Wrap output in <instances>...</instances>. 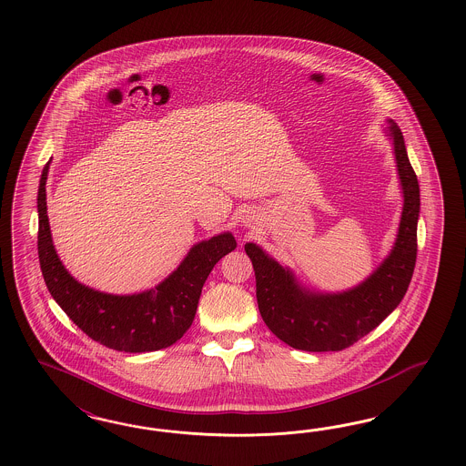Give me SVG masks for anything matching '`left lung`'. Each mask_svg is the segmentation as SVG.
Returning a JSON list of instances; mask_svg holds the SVG:
<instances>
[{"label":"left lung","mask_w":466,"mask_h":466,"mask_svg":"<svg viewBox=\"0 0 466 466\" xmlns=\"http://www.w3.org/2000/svg\"><path fill=\"white\" fill-rule=\"evenodd\" d=\"M388 135L395 145L396 167L403 187V212L395 246L366 282L341 294H316L297 283L259 246L248 242L253 261L258 309L271 333L306 352H339L366 337L396 309L407 294L417 261V220L420 191L410 164L401 129L390 121Z\"/></svg>","instance_id":"obj_1"}]
</instances>
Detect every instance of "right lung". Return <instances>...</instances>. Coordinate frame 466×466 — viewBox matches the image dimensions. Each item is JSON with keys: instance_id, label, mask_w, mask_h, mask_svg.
<instances>
[{"instance_id": "1", "label": "right lung", "mask_w": 466, "mask_h": 466, "mask_svg": "<svg viewBox=\"0 0 466 466\" xmlns=\"http://www.w3.org/2000/svg\"><path fill=\"white\" fill-rule=\"evenodd\" d=\"M49 162L39 181L37 251L53 299L85 335L119 352H154L183 337L197 314L203 283L213 267L238 248L230 232L201 240L166 280L133 296H113L76 282L57 258L46 207Z\"/></svg>"}]
</instances>
